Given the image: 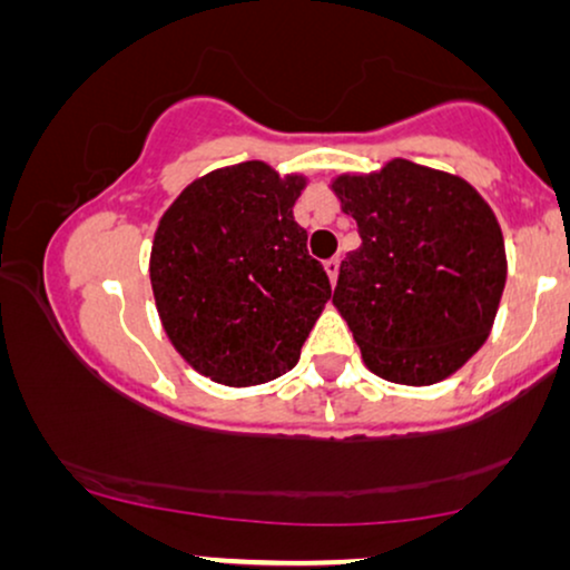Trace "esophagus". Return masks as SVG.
<instances>
[{"instance_id": "34e87169", "label": "esophagus", "mask_w": 570, "mask_h": 570, "mask_svg": "<svg viewBox=\"0 0 570 570\" xmlns=\"http://www.w3.org/2000/svg\"><path fill=\"white\" fill-rule=\"evenodd\" d=\"M325 274L331 278V284H335V278H338V258L325 261Z\"/></svg>"}]
</instances>
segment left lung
<instances>
[{
  "instance_id": "1",
  "label": "left lung",
  "mask_w": 570,
  "mask_h": 570,
  "mask_svg": "<svg viewBox=\"0 0 570 570\" xmlns=\"http://www.w3.org/2000/svg\"><path fill=\"white\" fill-rule=\"evenodd\" d=\"M333 190L362 237L333 304L364 364L413 387L454 374L485 343L507 284L491 206L468 180L407 159L341 175Z\"/></svg>"
}]
</instances>
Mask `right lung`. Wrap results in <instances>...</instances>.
Wrapping results in <instances>:
<instances>
[{"mask_svg": "<svg viewBox=\"0 0 570 570\" xmlns=\"http://www.w3.org/2000/svg\"><path fill=\"white\" fill-rule=\"evenodd\" d=\"M302 175L266 163L190 183L159 219L149 278L173 346L214 382L247 387L299 362L331 282L294 222Z\"/></svg>", "mask_w": 570, "mask_h": 570, "instance_id": "add662e5", "label": "right lung"}]
</instances>
